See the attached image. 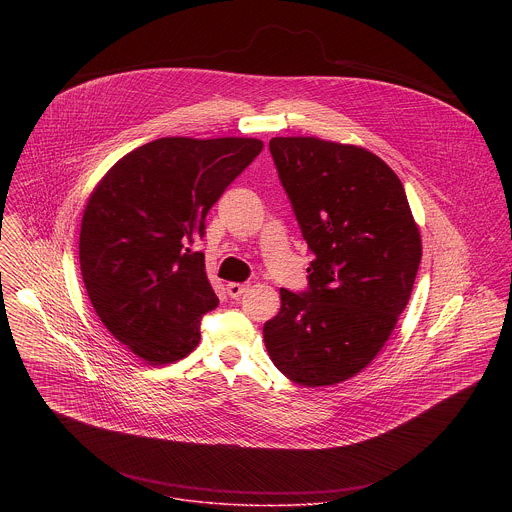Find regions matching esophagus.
<instances>
[{
  "instance_id": "esophagus-1",
  "label": "esophagus",
  "mask_w": 512,
  "mask_h": 512,
  "mask_svg": "<svg viewBox=\"0 0 512 512\" xmlns=\"http://www.w3.org/2000/svg\"><path fill=\"white\" fill-rule=\"evenodd\" d=\"M248 290V286L246 284H238V282H230V284H226V292L230 297H240L242 293Z\"/></svg>"
}]
</instances>
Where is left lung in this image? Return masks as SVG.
<instances>
[{"label":"left lung","mask_w":512,"mask_h":512,"mask_svg":"<svg viewBox=\"0 0 512 512\" xmlns=\"http://www.w3.org/2000/svg\"><path fill=\"white\" fill-rule=\"evenodd\" d=\"M270 151L315 258L307 292L280 290L264 343L293 382L339 384L374 361L406 309L420 228L398 175L365 147L292 136Z\"/></svg>","instance_id":"left-lung-1"}]
</instances>
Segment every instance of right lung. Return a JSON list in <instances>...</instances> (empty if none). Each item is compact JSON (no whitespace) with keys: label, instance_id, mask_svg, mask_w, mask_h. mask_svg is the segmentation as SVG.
Masks as SVG:
<instances>
[{"label":"right lung","instance_id":"1","mask_svg":"<svg viewBox=\"0 0 512 512\" xmlns=\"http://www.w3.org/2000/svg\"><path fill=\"white\" fill-rule=\"evenodd\" d=\"M262 147L256 138H159L92 189L78 240L82 282L104 327L147 365L177 363L199 345L201 317L219 297L193 242Z\"/></svg>","mask_w":512,"mask_h":512}]
</instances>
